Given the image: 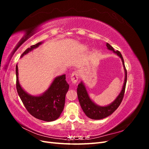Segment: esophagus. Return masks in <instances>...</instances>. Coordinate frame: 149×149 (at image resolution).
<instances>
[{
  "instance_id": "1",
  "label": "esophagus",
  "mask_w": 149,
  "mask_h": 149,
  "mask_svg": "<svg viewBox=\"0 0 149 149\" xmlns=\"http://www.w3.org/2000/svg\"><path fill=\"white\" fill-rule=\"evenodd\" d=\"M79 78V72L78 71H74L71 75V81L73 83H76L78 82Z\"/></svg>"
}]
</instances>
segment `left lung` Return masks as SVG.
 <instances>
[{
	"mask_svg": "<svg viewBox=\"0 0 149 149\" xmlns=\"http://www.w3.org/2000/svg\"><path fill=\"white\" fill-rule=\"evenodd\" d=\"M106 47L107 49H109V50H112L121 58L125 71V79L123 89L121 90L119 96L116 97V99L113 102L107 106H100L96 104L90 99L84 83L81 81L78 84L77 88V94L81 107L83 112L86 115V116H88L90 119L94 120H99L105 118L106 117L112 114L118 109V107L122 101L123 100L126 83H127V70L125 69L123 57L122 56L120 52L118 50L115 51L113 47H111L107 43H106Z\"/></svg>",
	"mask_w": 149,
	"mask_h": 149,
	"instance_id": "8db88e82",
	"label": "left lung"
}]
</instances>
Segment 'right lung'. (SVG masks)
<instances>
[{"mask_svg":"<svg viewBox=\"0 0 149 149\" xmlns=\"http://www.w3.org/2000/svg\"><path fill=\"white\" fill-rule=\"evenodd\" d=\"M42 42L31 46L22 54L21 58L33 49L38 47ZM18 66L16 65V88L18 94L26 109L35 118L47 122L55 120L60 116L64 109L65 96L69 89L66 81V75L56 77L50 86L42 95L34 96L22 89L19 81Z\"/></svg>","mask_w":149,"mask_h":149,"instance_id":"add662e5","label":"right lung"}]
</instances>
